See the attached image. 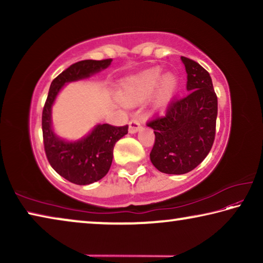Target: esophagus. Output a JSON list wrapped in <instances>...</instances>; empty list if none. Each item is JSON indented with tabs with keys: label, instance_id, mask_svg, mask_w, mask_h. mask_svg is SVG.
I'll return each instance as SVG.
<instances>
[{
	"label": "esophagus",
	"instance_id": "1",
	"mask_svg": "<svg viewBox=\"0 0 263 263\" xmlns=\"http://www.w3.org/2000/svg\"><path fill=\"white\" fill-rule=\"evenodd\" d=\"M141 128V124L139 121H137V119H132V121L128 123V132L131 133V135H135L138 131H139Z\"/></svg>",
	"mask_w": 263,
	"mask_h": 263
}]
</instances>
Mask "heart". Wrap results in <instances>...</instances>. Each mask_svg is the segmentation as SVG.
<instances>
[{"label":"heart","instance_id":"1","mask_svg":"<svg viewBox=\"0 0 263 263\" xmlns=\"http://www.w3.org/2000/svg\"><path fill=\"white\" fill-rule=\"evenodd\" d=\"M161 80V72L159 69H151L137 77L127 79L119 89L118 96L125 103H137L145 100L152 94ZM177 86L175 75L166 74L161 80L162 92L164 95H171Z\"/></svg>","mask_w":263,"mask_h":263}]
</instances>
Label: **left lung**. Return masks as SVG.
Listing matches in <instances>:
<instances>
[{
	"label": "left lung",
	"mask_w": 263,
	"mask_h": 263,
	"mask_svg": "<svg viewBox=\"0 0 263 263\" xmlns=\"http://www.w3.org/2000/svg\"><path fill=\"white\" fill-rule=\"evenodd\" d=\"M188 95L169 104L163 117L151 121L155 141L149 159L164 174L193 171L210 152L216 135L218 102L210 74L197 62L181 57Z\"/></svg>",
	"instance_id": "1"
}]
</instances>
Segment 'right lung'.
I'll use <instances>...</instances> for the list:
<instances>
[{"label": "right lung", "mask_w": 263, "mask_h": 263, "mask_svg": "<svg viewBox=\"0 0 263 263\" xmlns=\"http://www.w3.org/2000/svg\"><path fill=\"white\" fill-rule=\"evenodd\" d=\"M112 59L83 60L69 66L53 80L43 110L44 147L52 168L74 184L87 185L100 181L112 163L115 144L127 135L128 126L97 124L88 135L78 140H66L54 132L52 108L66 84L90 78L108 68Z\"/></svg>", "instance_id": "1"}]
</instances>
